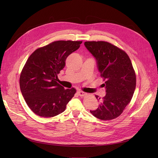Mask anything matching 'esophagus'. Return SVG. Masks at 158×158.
<instances>
[{
	"instance_id": "1",
	"label": "esophagus",
	"mask_w": 158,
	"mask_h": 158,
	"mask_svg": "<svg viewBox=\"0 0 158 158\" xmlns=\"http://www.w3.org/2000/svg\"><path fill=\"white\" fill-rule=\"evenodd\" d=\"M77 94L80 96V97H84L86 94L85 92H82V91H78L77 92Z\"/></svg>"
}]
</instances>
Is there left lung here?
Here are the masks:
<instances>
[{
  "instance_id": "1",
  "label": "left lung",
  "mask_w": 158,
  "mask_h": 158,
  "mask_svg": "<svg viewBox=\"0 0 158 158\" xmlns=\"http://www.w3.org/2000/svg\"><path fill=\"white\" fill-rule=\"evenodd\" d=\"M85 45L97 61L105 83L106 95L95 110L96 118L110 120L120 116L131 102L136 88V74L131 60L123 50L106 41H85Z\"/></svg>"
}]
</instances>
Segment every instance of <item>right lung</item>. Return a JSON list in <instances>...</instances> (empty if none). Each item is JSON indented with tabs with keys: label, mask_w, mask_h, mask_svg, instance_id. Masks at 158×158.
I'll list each match as a JSON object with an SVG mask.
<instances>
[{
	"label": "right lung",
	"mask_w": 158,
	"mask_h": 158,
	"mask_svg": "<svg viewBox=\"0 0 158 158\" xmlns=\"http://www.w3.org/2000/svg\"><path fill=\"white\" fill-rule=\"evenodd\" d=\"M82 42L54 41L36 49L28 58L20 74V87L26 102L36 114L52 117L65 110L76 90L65 89L57 83V74L64 67L66 57Z\"/></svg>",
	"instance_id": "1"
}]
</instances>
